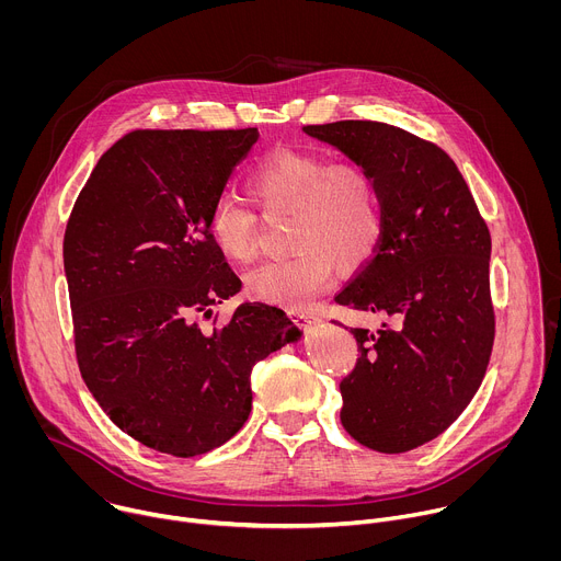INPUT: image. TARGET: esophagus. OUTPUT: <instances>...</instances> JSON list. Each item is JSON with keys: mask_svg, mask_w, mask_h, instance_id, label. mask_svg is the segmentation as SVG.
<instances>
[{"mask_svg": "<svg viewBox=\"0 0 561 561\" xmlns=\"http://www.w3.org/2000/svg\"><path fill=\"white\" fill-rule=\"evenodd\" d=\"M288 314L297 327H310V324H314V319H317L312 312H306V310H288Z\"/></svg>", "mask_w": 561, "mask_h": 561, "instance_id": "obj_1", "label": "esophagus"}]
</instances>
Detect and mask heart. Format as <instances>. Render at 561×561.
<instances>
[{
  "mask_svg": "<svg viewBox=\"0 0 561 561\" xmlns=\"http://www.w3.org/2000/svg\"><path fill=\"white\" fill-rule=\"evenodd\" d=\"M247 191L264 215H286V257L260 264L247 275L260 301L304 306L327 288L333 266L357 271L377 249L381 206L373 178L357 164L331 162L304 150H275L249 173ZM210 242L234 262L257 255L255 213L234 197H219L206 219Z\"/></svg>",
  "mask_w": 561,
  "mask_h": 561,
  "instance_id": "b5f03b06",
  "label": "heart"
}]
</instances>
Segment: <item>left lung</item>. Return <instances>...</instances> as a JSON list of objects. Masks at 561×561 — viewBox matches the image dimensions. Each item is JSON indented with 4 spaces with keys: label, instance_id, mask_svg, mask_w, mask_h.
<instances>
[{
    "label": "left lung",
    "instance_id": "left-lung-1",
    "mask_svg": "<svg viewBox=\"0 0 561 561\" xmlns=\"http://www.w3.org/2000/svg\"><path fill=\"white\" fill-rule=\"evenodd\" d=\"M375 182L381 234L375 255L335 295L375 312L353 329L357 364L342 379V424L379 453H407L442 435L470 404L495 340L491 232L453 159L381 122L304 126Z\"/></svg>",
    "mask_w": 561,
    "mask_h": 561
}]
</instances>
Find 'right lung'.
Segmentation results:
<instances>
[{"label": "right lung", "mask_w": 561, "mask_h": 561, "mask_svg": "<svg viewBox=\"0 0 561 561\" xmlns=\"http://www.w3.org/2000/svg\"><path fill=\"white\" fill-rule=\"evenodd\" d=\"M257 137L133 130L100 157L66 224L79 370L111 422L159 453L195 457L228 442L249 420L253 366L299 337L262 301L202 327L242 288L206 219Z\"/></svg>", "instance_id": "right-lung-1"}]
</instances>
